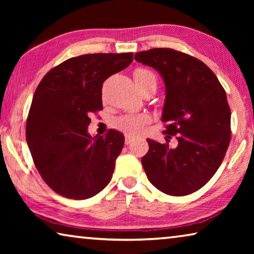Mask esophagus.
<instances>
[{
    "instance_id": "1",
    "label": "esophagus",
    "mask_w": 254,
    "mask_h": 254,
    "mask_svg": "<svg viewBox=\"0 0 254 254\" xmlns=\"http://www.w3.org/2000/svg\"><path fill=\"white\" fill-rule=\"evenodd\" d=\"M133 140H134V136L127 133V134H126V144H130Z\"/></svg>"
}]
</instances>
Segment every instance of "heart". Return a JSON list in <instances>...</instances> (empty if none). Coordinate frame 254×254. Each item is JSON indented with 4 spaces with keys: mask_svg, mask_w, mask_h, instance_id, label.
<instances>
[{
    "mask_svg": "<svg viewBox=\"0 0 254 254\" xmlns=\"http://www.w3.org/2000/svg\"><path fill=\"white\" fill-rule=\"evenodd\" d=\"M133 77H134L136 86L148 83V81L156 83V75L147 68H136L133 71ZM149 117L145 114H127L121 118L115 119L113 126L118 130L128 133V134H137L149 122Z\"/></svg>",
    "mask_w": 254,
    "mask_h": 254,
    "instance_id": "heart-1",
    "label": "heart"
}]
</instances>
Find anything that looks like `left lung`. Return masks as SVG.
<instances>
[{
  "instance_id": "left-lung-1",
  "label": "left lung",
  "mask_w": 254,
  "mask_h": 254,
  "mask_svg": "<svg viewBox=\"0 0 254 254\" xmlns=\"http://www.w3.org/2000/svg\"><path fill=\"white\" fill-rule=\"evenodd\" d=\"M136 62L160 72L166 84L161 121L169 148L147 139L142 166L149 182L171 196L192 194L220 168L231 141V110L216 75L203 62L170 48L136 53Z\"/></svg>"
}]
</instances>
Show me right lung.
I'll use <instances>...</instances> for the list:
<instances>
[{
  "instance_id": "1",
  "label": "right lung",
  "mask_w": 254,
  "mask_h": 254,
  "mask_svg": "<svg viewBox=\"0 0 254 254\" xmlns=\"http://www.w3.org/2000/svg\"><path fill=\"white\" fill-rule=\"evenodd\" d=\"M132 62V53L81 55L54 67L38 85L25 137L37 170L57 194L91 198L111 182L124 135L110 130L92 137L89 115L103 110V83Z\"/></svg>"
}]
</instances>
